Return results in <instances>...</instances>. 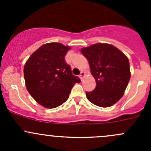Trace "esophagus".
<instances>
[{
    "mask_svg": "<svg viewBox=\"0 0 151 151\" xmlns=\"http://www.w3.org/2000/svg\"><path fill=\"white\" fill-rule=\"evenodd\" d=\"M85 75V74L84 71H81V73H80V78L81 79V80H83V78L84 77Z\"/></svg>",
    "mask_w": 151,
    "mask_h": 151,
    "instance_id": "esophagus-1",
    "label": "esophagus"
}]
</instances>
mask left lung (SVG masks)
<instances>
[{
    "label": "left lung",
    "instance_id": "1",
    "mask_svg": "<svg viewBox=\"0 0 151 151\" xmlns=\"http://www.w3.org/2000/svg\"><path fill=\"white\" fill-rule=\"evenodd\" d=\"M81 52L88 59L96 86L86 92L87 99L96 106L108 107L123 96L131 77L128 58L117 47L99 43L83 47Z\"/></svg>",
    "mask_w": 151,
    "mask_h": 151
}]
</instances>
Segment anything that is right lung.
Instances as JSON below:
<instances>
[{"mask_svg": "<svg viewBox=\"0 0 151 151\" xmlns=\"http://www.w3.org/2000/svg\"><path fill=\"white\" fill-rule=\"evenodd\" d=\"M70 47L47 43L36 50L25 63L24 78L31 96L44 107L52 109L65 102L71 88L79 83L65 61Z\"/></svg>", "mask_w": 151, "mask_h": 151, "instance_id": "right-lung-1", "label": "right lung"}]
</instances>
